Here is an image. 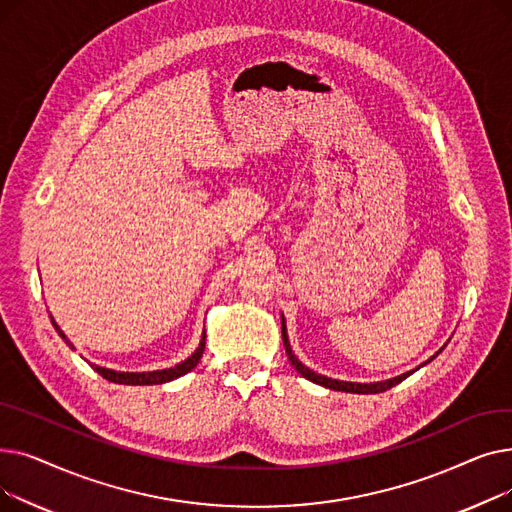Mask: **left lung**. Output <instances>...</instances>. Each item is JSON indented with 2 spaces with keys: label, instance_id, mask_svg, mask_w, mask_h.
<instances>
[{
  "label": "left lung",
  "instance_id": "8db88e82",
  "mask_svg": "<svg viewBox=\"0 0 512 512\" xmlns=\"http://www.w3.org/2000/svg\"><path fill=\"white\" fill-rule=\"evenodd\" d=\"M282 317V340H284V346H286V355H288V361H290V365L297 369L303 378H307L309 382H313V384H319V386H324V388H330V390H338V392H353V394H378V392H386L388 388H392V386H396V384H400L402 380H407L411 373H415L417 369H421L423 365H427L429 361H434L442 351H444V346L440 348V351L434 355V357H429L423 365H419V367H415L413 371H407V373H402V375H396V378H390V380H384V382H369V384H359V382H344V380H334V378H328V375H321V373H315L313 369H309L307 365H303L299 359H297V355L292 353V346H290V340H288V334H286V319H284V315H280Z\"/></svg>",
  "mask_w": 512,
  "mask_h": 512
}]
</instances>
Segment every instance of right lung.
<instances>
[{
	"label": "right lung",
	"instance_id": "add662e5",
	"mask_svg": "<svg viewBox=\"0 0 512 512\" xmlns=\"http://www.w3.org/2000/svg\"><path fill=\"white\" fill-rule=\"evenodd\" d=\"M51 317V315H49ZM51 324L53 328H56V332L62 336V340L74 348V344L68 340V336L60 330V326L56 324V319L51 317ZM203 351H205V330L201 334V340H199V346L195 348V353L191 357H186L184 361L176 363L174 367H166V369H155V371H116V369H107V367H101V365H93V369L103 375L105 380H110L114 384H126V386H155V384H166V382H172L176 378H180V375H186L191 369L197 367V363L201 361L203 357Z\"/></svg>",
	"mask_w": 512,
	"mask_h": 512
}]
</instances>
